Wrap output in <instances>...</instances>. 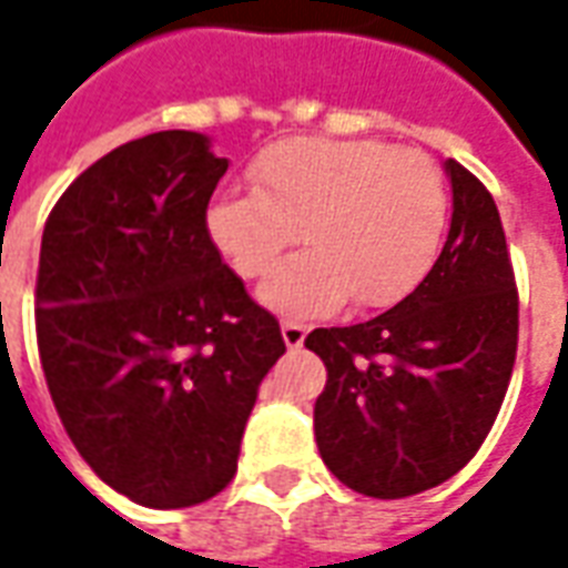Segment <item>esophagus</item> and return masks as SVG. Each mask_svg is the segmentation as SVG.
<instances>
[{"label":"esophagus","instance_id":"obj_1","mask_svg":"<svg viewBox=\"0 0 568 568\" xmlns=\"http://www.w3.org/2000/svg\"><path fill=\"white\" fill-rule=\"evenodd\" d=\"M304 337H307V325H304V322H295V320L283 322V341L288 349H297V346L304 344Z\"/></svg>","mask_w":568,"mask_h":568}]
</instances>
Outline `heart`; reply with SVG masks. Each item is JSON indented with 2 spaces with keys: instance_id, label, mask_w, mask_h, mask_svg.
Wrapping results in <instances>:
<instances>
[{
  "instance_id": "obj_1",
  "label": "heart",
  "mask_w": 568,
  "mask_h": 568,
  "mask_svg": "<svg viewBox=\"0 0 568 568\" xmlns=\"http://www.w3.org/2000/svg\"><path fill=\"white\" fill-rule=\"evenodd\" d=\"M252 191L206 210V234L243 280H261L304 231L307 252L267 276L261 301L285 316L405 301L438 261L447 185L419 151L374 140L292 136L258 151Z\"/></svg>"
}]
</instances>
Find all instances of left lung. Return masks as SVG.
<instances>
[{
  "label": "left lung",
  "instance_id": "left-lung-1",
  "mask_svg": "<svg viewBox=\"0 0 568 568\" xmlns=\"http://www.w3.org/2000/svg\"><path fill=\"white\" fill-rule=\"evenodd\" d=\"M453 219L423 283L381 316L316 328L304 346L328 381L313 407L332 475L374 499H405L480 450L511 383L520 297L496 200L447 161Z\"/></svg>",
  "mask_w": 568,
  "mask_h": 568
}]
</instances>
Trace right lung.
Segmentation results:
<instances>
[{"label": "right lung", "instance_id": "1", "mask_svg": "<svg viewBox=\"0 0 568 568\" xmlns=\"http://www.w3.org/2000/svg\"><path fill=\"white\" fill-rule=\"evenodd\" d=\"M224 170L200 133H149L91 163L44 222L36 341L57 417L100 480L149 508L231 484L285 353L206 234Z\"/></svg>", "mask_w": 568, "mask_h": 568}]
</instances>
